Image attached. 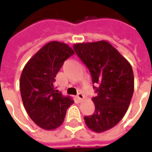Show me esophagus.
Segmentation results:
<instances>
[{"instance_id": "obj_1", "label": "esophagus", "mask_w": 152, "mask_h": 152, "mask_svg": "<svg viewBox=\"0 0 152 152\" xmlns=\"http://www.w3.org/2000/svg\"><path fill=\"white\" fill-rule=\"evenodd\" d=\"M77 99H78V100H79L80 102H81V101H83L84 99H85V96H84V94H83L82 93H79L78 95H77Z\"/></svg>"}]
</instances>
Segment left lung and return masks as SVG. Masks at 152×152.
I'll list each match as a JSON object with an SVG mask.
<instances>
[{"label":"left lung","instance_id":"8db88e82","mask_svg":"<svg viewBox=\"0 0 152 152\" xmlns=\"http://www.w3.org/2000/svg\"><path fill=\"white\" fill-rule=\"evenodd\" d=\"M76 53L89 68L97 96L93 115L85 116L87 127L102 133L116 125L124 117L134 94V77L130 63L106 40L76 43Z\"/></svg>","mask_w":152,"mask_h":152}]
</instances>
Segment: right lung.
I'll return each instance as SVG.
<instances>
[{"mask_svg": "<svg viewBox=\"0 0 152 152\" xmlns=\"http://www.w3.org/2000/svg\"><path fill=\"white\" fill-rule=\"evenodd\" d=\"M67 44L50 41L31 57L23 69L19 87L22 100L28 115L45 130H53L63 124L66 109L72 104L54 87L55 77L64 61L74 54Z\"/></svg>", "mask_w": 152, "mask_h": 152, "instance_id": "right-lung-1", "label": "right lung"}]
</instances>
